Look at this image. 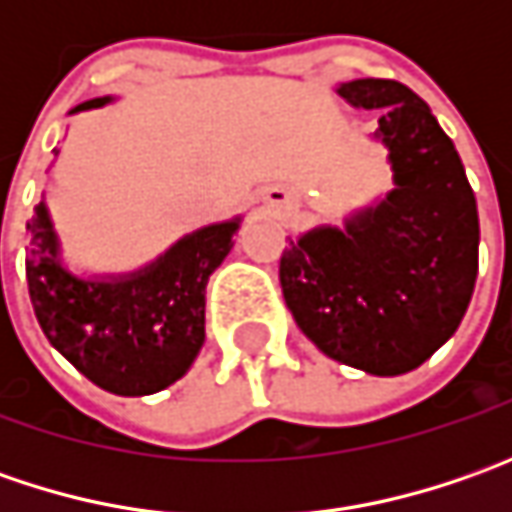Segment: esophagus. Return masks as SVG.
<instances>
[{
  "label": "esophagus",
  "mask_w": 512,
  "mask_h": 512,
  "mask_svg": "<svg viewBox=\"0 0 512 512\" xmlns=\"http://www.w3.org/2000/svg\"><path fill=\"white\" fill-rule=\"evenodd\" d=\"M285 202H287V199H285Z\"/></svg>",
  "instance_id": "esophagus-1"
}]
</instances>
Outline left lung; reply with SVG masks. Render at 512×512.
I'll return each instance as SVG.
<instances>
[{
    "instance_id": "left-lung-1",
    "label": "left lung",
    "mask_w": 512,
    "mask_h": 512,
    "mask_svg": "<svg viewBox=\"0 0 512 512\" xmlns=\"http://www.w3.org/2000/svg\"><path fill=\"white\" fill-rule=\"evenodd\" d=\"M336 93L382 110L393 190L290 239L279 282L299 330L325 356L370 376L416 370L462 325L479 273V210L450 136L427 102L393 79Z\"/></svg>"
}]
</instances>
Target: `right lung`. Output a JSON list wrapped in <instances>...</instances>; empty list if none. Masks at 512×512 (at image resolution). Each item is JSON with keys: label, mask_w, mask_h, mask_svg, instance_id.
Returning a JSON list of instances; mask_svg holds the SVG:
<instances>
[{"label": "right lung", "mask_w": 512, "mask_h": 512, "mask_svg": "<svg viewBox=\"0 0 512 512\" xmlns=\"http://www.w3.org/2000/svg\"><path fill=\"white\" fill-rule=\"evenodd\" d=\"M113 96L70 113L105 108ZM53 156H59L53 150ZM242 216L199 227L130 273L79 276L45 199L28 222V290L48 342L82 376L116 396H150L179 382L205 344V287L225 262Z\"/></svg>", "instance_id": "obj_1"}]
</instances>
